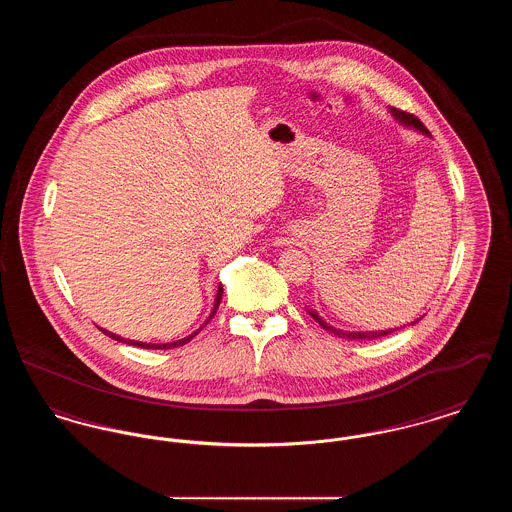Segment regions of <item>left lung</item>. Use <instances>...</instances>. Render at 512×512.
I'll list each match as a JSON object with an SVG mask.
<instances>
[{"instance_id": "left-lung-1", "label": "left lung", "mask_w": 512, "mask_h": 512, "mask_svg": "<svg viewBox=\"0 0 512 512\" xmlns=\"http://www.w3.org/2000/svg\"><path fill=\"white\" fill-rule=\"evenodd\" d=\"M390 113L393 115V119L397 122H401L403 126H409V128H414V130H418V132L430 136L428 128H426L422 122L418 121L414 115H411V113L399 111V109H395V107H390ZM309 315L315 318L324 330H328L330 334H334V336H338V338H345V340H374V338H384V336H388V334H393L395 330H399V328H390V330H378V332H343L340 328H334V326H330L326 320H322V317L318 315L317 311H309ZM418 320H420V318H416L411 324H416Z\"/></svg>"}]
</instances>
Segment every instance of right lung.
<instances>
[{"label":"right lung","mask_w":512,"mask_h":512,"mask_svg":"<svg viewBox=\"0 0 512 512\" xmlns=\"http://www.w3.org/2000/svg\"><path fill=\"white\" fill-rule=\"evenodd\" d=\"M220 299H222V286H219V290H217V297H215V307H213V311H211L209 318L205 320V324H207L211 318L215 317V313H217V309H219ZM205 324H203V326H205ZM203 326H199V328L195 330L194 334H190V336H186V338H182V340L171 341V343H146V341L126 340V338H121V336H117V334H113V332H109V330H103V328H99V326L98 328L101 330V332H103V334H107L109 338L122 341V343H128V345H134V347H142V349H172V347H180V345H184V343H188V341L192 340V338H195Z\"/></svg>","instance_id":"1"}]
</instances>
